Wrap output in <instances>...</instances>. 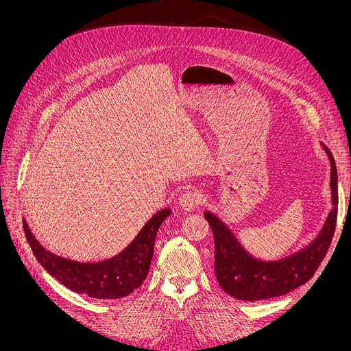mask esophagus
Instances as JSON below:
<instances>
[{
  "label": "esophagus",
  "instance_id": "34e87169",
  "mask_svg": "<svg viewBox=\"0 0 351 351\" xmlns=\"http://www.w3.org/2000/svg\"><path fill=\"white\" fill-rule=\"evenodd\" d=\"M200 196L196 193L195 190H189V192H184L178 199V205L183 210L186 212H192L195 208L200 205Z\"/></svg>",
  "mask_w": 351,
  "mask_h": 351
}]
</instances>
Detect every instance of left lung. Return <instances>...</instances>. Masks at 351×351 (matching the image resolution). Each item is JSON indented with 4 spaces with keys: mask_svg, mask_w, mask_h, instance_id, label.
<instances>
[{
    "mask_svg": "<svg viewBox=\"0 0 351 351\" xmlns=\"http://www.w3.org/2000/svg\"><path fill=\"white\" fill-rule=\"evenodd\" d=\"M322 147L331 164L332 209L319 234L299 252L278 261L256 259L241 246L224 221L209 210L204 214L214 232L217 280L221 289L234 299L256 302L287 294L309 281L319 268L334 236L338 212L337 167L332 154L324 143Z\"/></svg>",
    "mask_w": 351,
    "mask_h": 351,
    "instance_id": "obj_1",
    "label": "left lung"
}]
</instances>
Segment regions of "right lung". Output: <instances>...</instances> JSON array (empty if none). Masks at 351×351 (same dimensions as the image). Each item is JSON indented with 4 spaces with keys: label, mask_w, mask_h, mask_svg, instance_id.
Returning a JSON list of instances; mask_svg holds the SVG:
<instances>
[{
    "label": "right lung",
    "mask_w": 351,
    "mask_h": 351,
    "mask_svg": "<svg viewBox=\"0 0 351 351\" xmlns=\"http://www.w3.org/2000/svg\"><path fill=\"white\" fill-rule=\"evenodd\" d=\"M171 209H161L146 222L139 234L123 252L101 262H76L48 252L32 234L23 219V230L38 262L67 289L93 299H121L139 289L149 272L159 226Z\"/></svg>",
    "instance_id": "1"
}]
</instances>
